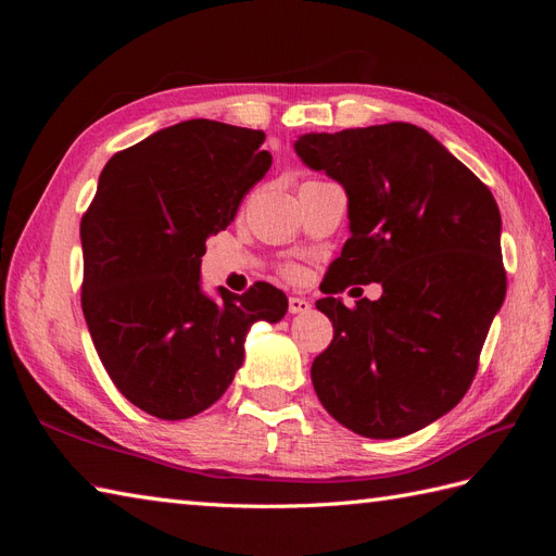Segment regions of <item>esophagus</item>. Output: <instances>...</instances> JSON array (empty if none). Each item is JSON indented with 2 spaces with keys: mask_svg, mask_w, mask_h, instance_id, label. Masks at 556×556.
I'll return each instance as SVG.
<instances>
[{
  "mask_svg": "<svg viewBox=\"0 0 556 556\" xmlns=\"http://www.w3.org/2000/svg\"><path fill=\"white\" fill-rule=\"evenodd\" d=\"M288 311L290 313H308L311 311V301H306V299H301V296H290L288 299Z\"/></svg>",
  "mask_w": 556,
  "mask_h": 556,
  "instance_id": "obj_1",
  "label": "esophagus"
}]
</instances>
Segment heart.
Segmentation results:
<instances>
[{"instance_id": "1", "label": "heart", "mask_w": 556, "mask_h": 556, "mask_svg": "<svg viewBox=\"0 0 556 556\" xmlns=\"http://www.w3.org/2000/svg\"><path fill=\"white\" fill-rule=\"evenodd\" d=\"M282 274H285V276H288V278H292V280L301 276V271H299V268H296V266H288V268H285V271H282Z\"/></svg>"}]
</instances>
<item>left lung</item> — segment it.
<instances>
[{
	"label": "left lung",
	"mask_w": 556,
	"mask_h": 556,
	"mask_svg": "<svg viewBox=\"0 0 556 556\" xmlns=\"http://www.w3.org/2000/svg\"><path fill=\"white\" fill-rule=\"evenodd\" d=\"M296 153L348 192L352 237L315 306L333 339L311 366L327 413L366 439H401L452 410L476 378L506 296L490 188L410 123L306 134ZM380 281L378 302L332 294Z\"/></svg>",
	"instance_id": "8db88e82"
}]
</instances>
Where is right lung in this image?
<instances>
[{"label": "right lung", "mask_w": 556, "mask_h": 556, "mask_svg": "<svg viewBox=\"0 0 556 556\" xmlns=\"http://www.w3.org/2000/svg\"><path fill=\"white\" fill-rule=\"evenodd\" d=\"M262 129L185 121L115 153L80 220V306L99 359L129 403L192 417L225 394L252 323H278L268 282L223 301L199 290L211 233L227 229L271 166Z\"/></svg>", "instance_id": "add662e5"}]
</instances>
